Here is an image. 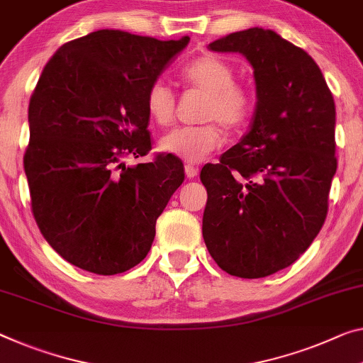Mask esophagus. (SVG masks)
<instances>
[{
  "label": "esophagus",
  "instance_id": "esophagus-1",
  "mask_svg": "<svg viewBox=\"0 0 363 363\" xmlns=\"http://www.w3.org/2000/svg\"><path fill=\"white\" fill-rule=\"evenodd\" d=\"M185 174H186V178H189V180H191V178H194L198 175V169L196 167H193V165H185Z\"/></svg>",
  "mask_w": 363,
  "mask_h": 363
}]
</instances>
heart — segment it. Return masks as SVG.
Here are the masks:
<instances>
[{"label":"heart","instance_id":"heart-1","mask_svg":"<svg viewBox=\"0 0 363 363\" xmlns=\"http://www.w3.org/2000/svg\"><path fill=\"white\" fill-rule=\"evenodd\" d=\"M188 86L208 92L204 100L201 120L211 121L199 126H178L160 139V147L167 154L198 164L224 143L219 125L233 130L248 118L252 108V96L245 86L235 82V71L227 61L214 55H203L182 71ZM147 115L157 125H169L175 116L177 97L170 86L162 79H155L146 91Z\"/></svg>","mask_w":363,"mask_h":363}]
</instances>
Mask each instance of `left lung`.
Wrapping results in <instances>:
<instances>
[{"mask_svg": "<svg viewBox=\"0 0 363 363\" xmlns=\"http://www.w3.org/2000/svg\"><path fill=\"white\" fill-rule=\"evenodd\" d=\"M253 66L250 131L201 170L203 237L217 266L258 279L291 266L320 233L336 174V107L321 69L274 30L252 27L209 43Z\"/></svg>", "mask_w": 363, "mask_h": 363, "instance_id": "1", "label": "left lung"}]
</instances>
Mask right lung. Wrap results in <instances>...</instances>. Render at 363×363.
<instances>
[{
    "label": "right lung",
    "instance_id": "add662e5",
    "mask_svg": "<svg viewBox=\"0 0 363 363\" xmlns=\"http://www.w3.org/2000/svg\"><path fill=\"white\" fill-rule=\"evenodd\" d=\"M188 42L102 29L65 43L43 68L24 170L37 225L68 263L113 276L149 253L185 172L172 154L136 167L123 159L152 147L146 91Z\"/></svg>",
    "mask_w": 363,
    "mask_h": 363
}]
</instances>
